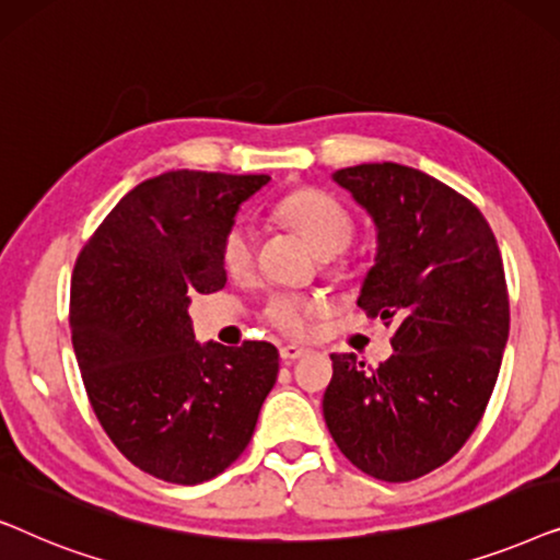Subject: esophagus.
<instances>
[{"label":"esophagus","instance_id":"34e87169","mask_svg":"<svg viewBox=\"0 0 560 560\" xmlns=\"http://www.w3.org/2000/svg\"><path fill=\"white\" fill-rule=\"evenodd\" d=\"M301 357H305L303 347H295V343H285V347H280L282 362H295V359H301Z\"/></svg>","mask_w":560,"mask_h":560}]
</instances>
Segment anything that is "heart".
I'll return each mask as SVG.
<instances>
[{
	"instance_id": "1",
	"label": "heart",
	"mask_w": 560,
	"mask_h": 560,
	"mask_svg": "<svg viewBox=\"0 0 560 560\" xmlns=\"http://www.w3.org/2000/svg\"><path fill=\"white\" fill-rule=\"evenodd\" d=\"M278 217L295 229L318 255H336L347 247L354 232V219L339 198L318 188H303L285 196L278 206ZM221 265L229 278L244 280L255 267V232L247 221H234L221 242ZM320 311V303L303 298H278L270 305V318L285 334L301 336L308 318Z\"/></svg>"
}]
</instances>
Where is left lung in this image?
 Segmentation results:
<instances>
[{
  "instance_id": "8db88e82",
  "label": "left lung",
  "mask_w": 560,
  "mask_h": 560,
  "mask_svg": "<svg viewBox=\"0 0 560 560\" xmlns=\"http://www.w3.org/2000/svg\"><path fill=\"white\" fill-rule=\"evenodd\" d=\"M331 180L377 232L357 305L397 328L374 370L331 354L324 418L364 474L410 481L464 446L494 389L510 334L500 247L477 206L416 167L364 163Z\"/></svg>"
}]
</instances>
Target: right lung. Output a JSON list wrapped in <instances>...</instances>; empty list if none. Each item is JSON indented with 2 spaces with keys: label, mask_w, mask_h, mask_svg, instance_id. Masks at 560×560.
I'll return each mask as SVG.
<instances>
[{
  "label": "right lung",
  "mask_w": 560,
  "mask_h": 560,
  "mask_svg": "<svg viewBox=\"0 0 560 560\" xmlns=\"http://www.w3.org/2000/svg\"><path fill=\"white\" fill-rule=\"evenodd\" d=\"M270 175L173 171L129 190L83 247L71 339L91 408L135 466L201 485L232 466L278 380V349L198 343L188 308L226 285L221 242Z\"/></svg>",
  "instance_id": "1"
}]
</instances>
